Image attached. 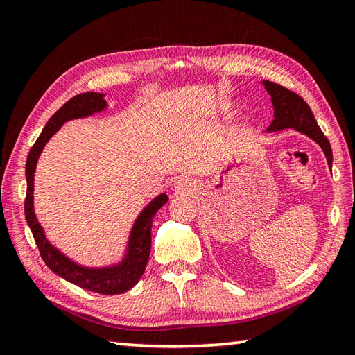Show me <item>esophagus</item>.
Here are the masks:
<instances>
[{"instance_id": "obj_1", "label": "esophagus", "mask_w": 355, "mask_h": 355, "mask_svg": "<svg viewBox=\"0 0 355 355\" xmlns=\"http://www.w3.org/2000/svg\"><path fill=\"white\" fill-rule=\"evenodd\" d=\"M177 187H180V189H191V187H192L191 180H187V178H178V180H177Z\"/></svg>"}]
</instances>
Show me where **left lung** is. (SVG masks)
Here are the masks:
<instances>
[{"instance_id":"1","label":"left lung","mask_w":355,"mask_h":355,"mask_svg":"<svg viewBox=\"0 0 355 355\" xmlns=\"http://www.w3.org/2000/svg\"><path fill=\"white\" fill-rule=\"evenodd\" d=\"M263 85H266L267 92L270 93L271 102H273L275 107V120L270 125L268 131L294 128V130L306 134L308 137H311L322 146L331 168V164H333V150H331V145L325 134L322 132L318 122H315L314 114L311 112V108L308 107V103L299 94L290 92L288 88L282 85L275 84V82L263 80Z\"/></svg>"}]
</instances>
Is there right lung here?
Wrapping results in <instances>:
<instances>
[{"mask_svg":"<svg viewBox=\"0 0 355 355\" xmlns=\"http://www.w3.org/2000/svg\"><path fill=\"white\" fill-rule=\"evenodd\" d=\"M103 108V94L89 92L71 97L69 102H65L62 107L50 117L47 125L44 126L41 135L35 141V145L30 149L27 157V195L24 202V212L28 227L33 233L37 250L41 253V258L47 263V267L51 271H55L56 275L64 277L65 281L76 284L80 288H85L88 291H94L99 294H120L132 288V286L139 282L143 271L146 268L150 252V227H153V220L157 210L164 206V202L168 201V197H166L164 193L158 195V197L150 202L137 218V221H135L131 232L130 250H128L125 261L120 263V266L111 268H85L71 262L69 258H65L61 252L56 250V248L45 239L42 227L40 223H37L33 212V173L37 157H40L45 143L49 141L51 135L55 134L67 120L92 116L93 112L102 111Z\"/></svg>","mask_w":355,"mask_h":355,"instance_id":"obj_1","label":"right lung"}]
</instances>
